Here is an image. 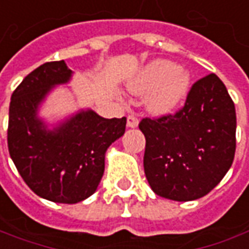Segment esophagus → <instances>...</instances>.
<instances>
[{"instance_id": "34e87169", "label": "esophagus", "mask_w": 249, "mask_h": 249, "mask_svg": "<svg viewBox=\"0 0 249 249\" xmlns=\"http://www.w3.org/2000/svg\"><path fill=\"white\" fill-rule=\"evenodd\" d=\"M139 124V120L133 114H131V116H128V118H126V125L129 126V128H136Z\"/></svg>"}]
</instances>
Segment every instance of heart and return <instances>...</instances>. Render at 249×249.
I'll return each instance as SVG.
<instances>
[{"instance_id":"obj_1","label":"heart","mask_w":249,"mask_h":249,"mask_svg":"<svg viewBox=\"0 0 249 249\" xmlns=\"http://www.w3.org/2000/svg\"><path fill=\"white\" fill-rule=\"evenodd\" d=\"M191 77L187 71L173 62L158 60L144 67L129 83L133 94H146L144 103L154 114H165L176 109L185 98Z\"/></svg>"}]
</instances>
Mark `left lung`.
I'll list each match as a JSON object with an SVG mask.
<instances>
[{
  "mask_svg": "<svg viewBox=\"0 0 249 249\" xmlns=\"http://www.w3.org/2000/svg\"><path fill=\"white\" fill-rule=\"evenodd\" d=\"M144 173L157 195L176 202L207 195L231 169L236 151V109L215 73L192 84L173 114L143 118Z\"/></svg>",
  "mask_w": 249,
  "mask_h": 249,
  "instance_id": "1",
  "label": "left lung"
}]
</instances>
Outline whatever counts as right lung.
Masks as SVG:
<instances>
[{
	"label": "right lung",
	"mask_w": 249,
	"mask_h": 249,
	"mask_svg": "<svg viewBox=\"0 0 249 249\" xmlns=\"http://www.w3.org/2000/svg\"><path fill=\"white\" fill-rule=\"evenodd\" d=\"M71 73L64 60L34 69L12 94L8 123V148L21 178L40 197L65 204L95 192L105 170V153L124 135L126 125L125 117L109 120L87 110L47 131L36 117L38 106Z\"/></svg>",
	"instance_id": "right-lung-1"
}]
</instances>
